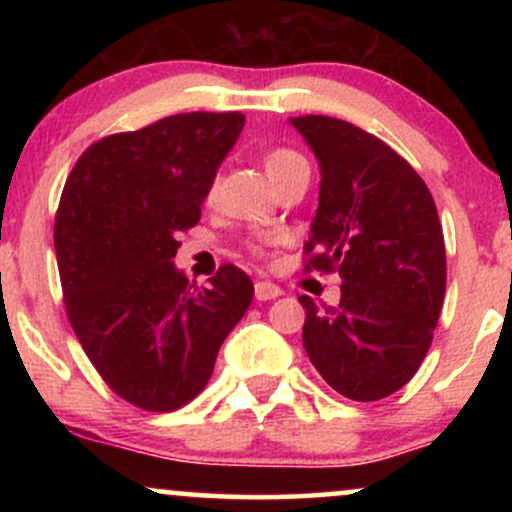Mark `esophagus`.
<instances>
[{"label": "esophagus", "instance_id": "obj_1", "mask_svg": "<svg viewBox=\"0 0 512 512\" xmlns=\"http://www.w3.org/2000/svg\"><path fill=\"white\" fill-rule=\"evenodd\" d=\"M279 286L272 284V281H257L255 284V298L257 301H272V298H279L281 296Z\"/></svg>", "mask_w": 512, "mask_h": 512}]
</instances>
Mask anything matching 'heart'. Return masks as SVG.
Masks as SVG:
<instances>
[{"label":"heart","instance_id":"b5f03b06","mask_svg":"<svg viewBox=\"0 0 512 512\" xmlns=\"http://www.w3.org/2000/svg\"><path fill=\"white\" fill-rule=\"evenodd\" d=\"M262 163H264V170H267L269 180H274L276 175L284 173L286 168L296 166V163H303V156L296 154L293 149H286V146H279V149L267 151L262 158ZM255 252H260V248H255Z\"/></svg>","mask_w":512,"mask_h":512}]
</instances>
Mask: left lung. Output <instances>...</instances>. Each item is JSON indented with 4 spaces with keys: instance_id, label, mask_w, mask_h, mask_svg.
I'll return each instance as SVG.
<instances>
[{
    "instance_id": "left-lung-1",
    "label": "left lung",
    "mask_w": 512,
    "mask_h": 512,
    "mask_svg": "<svg viewBox=\"0 0 512 512\" xmlns=\"http://www.w3.org/2000/svg\"><path fill=\"white\" fill-rule=\"evenodd\" d=\"M320 161V207L305 272H339L342 301L305 308L303 346L317 373L354 402L414 378L445 298V240L421 175L385 142L327 115L291 117Z\"/></svg>"
}]
</instances>
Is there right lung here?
I'll return each mask as SVG.
<instances>
[{
    "instance_id": "1",
    "label": "right lung",
    "mask_w": 512,
    "mask_h": 512,
    "mask_svg": "<svg viewBox=\"0 0 512 512\" xmlns=\"http://www.w3.org/2000/svg\"><path fill=\"white\" fill-rule=\"evenodd\" d=\"M243 125V113L163 117L93 142L64 182V310L105 385L144 411H175L207 387L255 296L236 264H221L204 289L173 264Z\"/></svg>"
}]
</instances>
